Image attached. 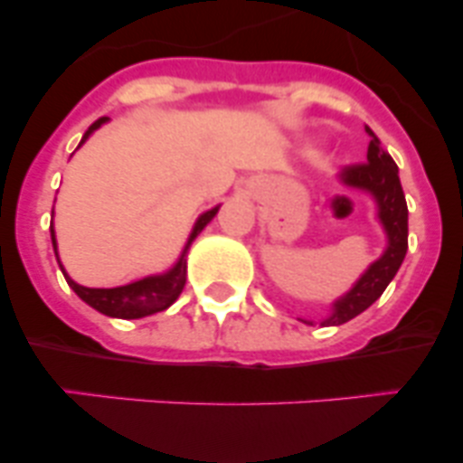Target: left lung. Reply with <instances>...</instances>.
<instances>
[{
  "label": "left lung",
  "mask_w": 463,
  "mask_h": 463,
  "mask_svg": "<svg viewBox=\"0 0 463 463\" xmlns=\"http://www.w3.org/2000/svg\"><path fill=\"white\" fill-rule=\"evenodd\" d=\"M366 134L371 136L368 161L343 168L341 182L350 188L368 191L375 197L377 218L384 227L389 245H386L384 254L375 263H371V268L359 277V281L343 298L334 302L332 314L320 323L325 327L327 325H343L354 318V316H359L361 311H366L384 293L398 268L402 266L404 254H407L409 211L402 186H400L398 165L391 158V154L384 152L380 138L373 134L371 127H366ZM302 323L314 325L311 320H302Z\"/></svg>",
  "instance_id": "obj_1"
}]
</instances>
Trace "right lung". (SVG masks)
Instances as JSON below:
<instances>
[{
	"instance_id": "obj_1",
	"label": "right lung",
	"mask_w": 463,
	"mask_h": 463,
	"mask_svg": "<svg viewBox=\"0 0 463 463\" xmlns=\"http://www.w3.org/2000/svg\"><path fill=\"white\" fill-rule=\"evenodd\" d=\"M107 120L109 118H99V120L92 122V125L88 127L86 134H83L81 143L79 145L86 143L88 136H90L95 129H99ZM218 209L220 206H215V209L206 211V213H202L200 218H197L195 227H193L191 232V239H188L179 261L175 263L168 272H163V275L145 277V279L131 281V284L127 286H116V288H88V286H81L74 279H70L68 272L63 270V266H61L59 261L61 270H63L65 275V281H68L70 288H72L74 293L86 302V305H90L92 309H97L99 314L111 316V318L134 320V318L152 316L156 314V311H165L175 300H177L179 293H182L184 286H186V250L191 248V243L195 241V236L200 234L202 229L213 220V215L218 213ZM50 232H52V245H54V252H56L54 227H52V224H50Z\"/></svg>"
}]
</instances>
